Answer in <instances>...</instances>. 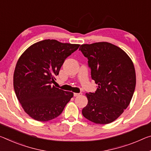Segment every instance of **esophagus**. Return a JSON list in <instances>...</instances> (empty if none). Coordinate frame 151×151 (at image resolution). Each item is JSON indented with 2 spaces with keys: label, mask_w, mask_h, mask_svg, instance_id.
<instances>
[{
  "label": "esophagus",
  "mask_w": 151,
  "mask_h": 151,
  "mask_svg": "<svg viewBox=\"0 0 151 151\" xmlns=\"http://www.w3.org/2000/svg\"><path fill=\"white\" fill-rule=\"evenodd\" d=\"M82 95V93H74V96H75V97L79 96V95Z\"/></svg>",
  "instance_id": "34e87169"
}]
</instances>
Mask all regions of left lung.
Returning a JSON list of instances; mask_svg holds the SVG:
<instances>
[{"label": "left lung", "instance_id": "obj_1", "mask_svg": "<svg viewBox=\"0 0 151 151\" xmlns=\"http://www.w3.org/2000/svg\"><path fill=\"white\" fill-rule=\"evenodd\" d=\"M79 50L88 58L95 93H86L88 104L83 116L95 124L116 120L130 104L136 87V73L128 55L116 45L102 42L83 44Z\"/></svg>", "mask_w": 151, "mask_h": 151}]
</instances>
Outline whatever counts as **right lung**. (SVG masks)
Here are the masks:
<instances>
[{"label":"right lung","instance_id":"obj_1","mask_svg":"<svg viewBox=\"0 0 151 151\" xmlns=\"http://www.w3.org/2000/svg\"><path fill=\"white\" fill-rule=\"evenodd\" d=\"M79 44L45 40L25 50L17 63L14 89L23 109L31 118L47 122L61 114L73 93L52 86L67 57Z\"/></svg>","mask_w":151,"mask_h":151}]
</instances>
